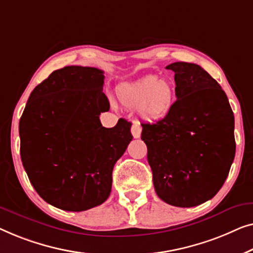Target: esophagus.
I'll return each instance as SVG.
<instances>
[{
	"label": "esophagus",
	"mask_w": 253,
	"mask_h": 253,
	"mask_svg": "<svg viewBox=\"0 0 253 253\" xmlns=\"http://www.w3.org/2000/svg\"><path fill=\"white\" fill-rule=\"evenodd\" d=\"M141 131H142L141 126L138 125V124H133V126H131V134H133V137L134 138L140 137Z\"/></svg>",
	"instance_id": "esophagus-1"
}]
</instances>
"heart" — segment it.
Returning a JSON list of instances; mask_svg holds the SVG:
<instances>
[{"label": "heart", "mask_w": 253, "mask_h": 253, "mask_svg": "<svg viewBox=\"0 0 253 253\" xmlns=\"http://www.w3.org/2000/svg\"><path fill=\"white\" fill-rule=\"evenodd\" d=\"M118 98L126 108H138V115L145 122H157L172 110L175 91L169 81L149 76L119 88Z\"/></svg>", "instance_id": "1"}]
</instances>
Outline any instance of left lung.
<instances>
[{
    "mask_svg": "<svg viewBox=\"0 0 253 253\" xmlns=\"http://www.w3.org/2000/svg\"><path fill=\"white\" fill-rule=\"evenodd\" d=\"M175 80L176 101L156 124H141L155 190L167 204L193 208L221 189L236 143L234 113L226 92L197 64L166 66Z\"/></svg>",
    "mask_w": 253,
    "mask_h": 253,
    "instance_id": "8db88e82",
    "label": "left lung"
}]
</instances>
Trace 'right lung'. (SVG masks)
<instances>
[{"label":"right lung","instance_id":"1","mask_svg":"<svg viewBox=\"0 0 253 253\" xmlns=\"http://www.w3.org/2000/svg\"><path fill=\"white\" fill-rule=\"evenodd\" d=\"M104 74L95 67L65 66L34 88L19 122L20 157L32 186L49 204L80 212L101 205L112 170L131 141V124L112 128L99 115L110 109Z\"/></svg>","mask_w":253,"mask_h":253}]
</instances>
